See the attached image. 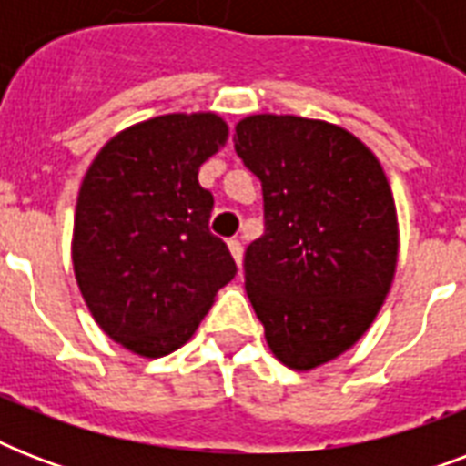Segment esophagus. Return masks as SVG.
<instances>
[{"instance_id": "obj_1", "label": "esophagus", "mask_w": 466, "mask_h": 466, "mask_svg": "<svg viewBox=\"0 0 466 466\" xmlns=\"http://www.w3.org/2000/svg\"><path fill=\"white\" fill-rule=\"evenodd\" d=\"M227 247H229V251H232L237 266H241V261H244V244H241L239 239H229L227 241Z\"/></svg>"}]
</instances>
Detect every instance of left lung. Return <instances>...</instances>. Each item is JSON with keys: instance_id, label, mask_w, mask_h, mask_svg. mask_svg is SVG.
<instances>
[{"instance_id": "obj_1", "label": "left lung", "mask_w": 466, "mask_h": 466, "mask_svg": "<svg viewBox=\"0 0 466 466\" xmlns=\"http://www.w3.org/2000/svg\"><path fill=\"white\" fill-rule=\"evenodd\" d=\"M234 149L263 186L247 295L280 362L311 370L368 331L397 270L394 198L377 157L324 120L248 116Z\"/></svg>"}]
</instances>
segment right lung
I'll list each match as a JSON object with an SVG mask.
<instances>
[{
    "instance_id": "right-lung-1",
    "label": "right lung",
    "mask_w": 466,
    "mask_h": 466,
    "mask_svg": "<svg viewBox=\"0 0 466 466\" xmlns=\"http://www.w3.org/2000/svg\"><path fill=\"white\" fill-rule=\"evenodd\" d=\"M227 142L215 113H171L118 133L91 161L76 198L72 261L82 298L116 343L145 358L196 333L237 276L210 232L215 198L198 168Z\"/></svg>"
}]
</instances>
